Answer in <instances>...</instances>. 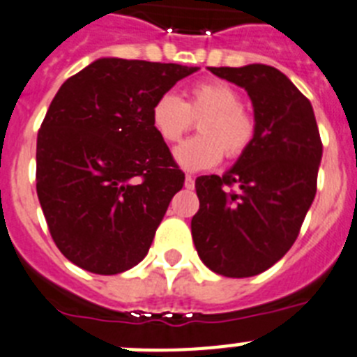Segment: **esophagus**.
<instances>
[{"mask_svg": "<svg viewBox=\"0 0 357 357\" xmlns=\"http://www.w3.org/2000/svg\"><path fill=\"white\" fill-rule=\"evenodd\" d=\"M185 188H188V189L195 188V178L191 175H185Z\"/></svg>", "mask_w": 357, "mask_h": 357, "instance_id": "1", "label": "esophagus"}]
</instances>
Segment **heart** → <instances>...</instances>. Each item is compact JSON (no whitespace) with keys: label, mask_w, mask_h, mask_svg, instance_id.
I'll list each match as a JSON object with an SVG mask.
<instances>
[{"label":"heart","mask_w":357,"mask_h":357,"mask_svg":"<svg viewBox=\"0 0 357 357\" xmlns=\"http://www.w3.org/2000/svg\"><path fill=\"white\" fill-rule=\"evenodd\" d=\"M151 127L164 143L173 144L200 119V135L185 141L175 150L176 162L189 172L207 169L223 159L234 160L254 143L257 121L241 94L223 82H197L182 102L173 93H164L151 105Z\"/></svg>","instance_id":"1"}]
</instances>
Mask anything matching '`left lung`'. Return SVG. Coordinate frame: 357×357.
Listing matches in <instances>:
<instances>
[{
	"label": "left lung",
	"instance_id": "1",
	"mask_svg": "<svg viewBox=\"0 0 357 357\" xmlns=\"http://www.w3.org/2000/svg\"><path fill=\"white\" fill-rule=\"evenodd\" d=\"M209 69L247 89L257 132L232 169L197 178L191 232L207 268L241 279L273 266L298 238L317 195L321 139L309 100L279 69Z\"/></svg>",
	"mask_w": 357,
	"mask_h": 357
}]
</instances>
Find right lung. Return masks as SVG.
Listing matches in <instances>:
<instances>
[{
  "label": "right lung",
  "instance_id": "right-lung-1",
  "mask_svg": "<svg viewBox=\"0 0 357 357\" xmlns=\"http://www.w3.org/2000/svg\"><path fill=\"white\" fill-rule=\"evenodd\" d=\"M198 68L98 59L69 77L37 134V197L56 248L98 275L144 259L184 172L151 105Z\"/></svg>",
  "mask_w": 357,
  "mask_h": 357
}]
</instances>
